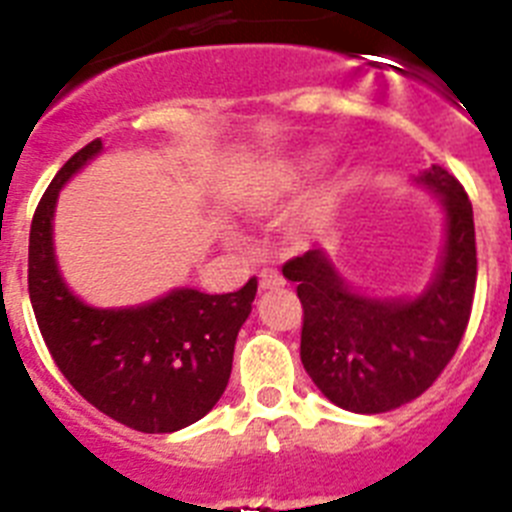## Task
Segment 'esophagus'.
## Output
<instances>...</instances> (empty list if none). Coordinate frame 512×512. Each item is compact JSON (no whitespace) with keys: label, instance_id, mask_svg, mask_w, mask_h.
Returning a JSON list of instances; mask_svg holds the SVG:
<instances>
[{"label":"esophagus","instance_id":"1","mask_svg":"<svg viewBox=\"0 0 512 512\" xmlns=\"http://www.w3.org/2000/svg\"><path fill=\"white\" fill-rule=\"evenodd\" d=\"M284 284V279L279 277V271H274V269H261L259 271V289L261 292H266V289H277V287H282Z\"/></svg>","mask_w":512,"mask_h":512}]
</instances>
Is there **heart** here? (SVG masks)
Instances as JSON below:
<instances>
[{
    "mask_svg": "<svg viewBox=\"0 0 512 512\" xmlns=\"http://www.w3.org/2000/svg\"><path fill=\"white\" fill-rule=\"evenodd\" d=\"M325 158H328V151L323 148H305L289 156L269 158L256 166L243 182V187L235 194V205L251 217L277 212L305 184L307 176L325 164Z\"/></svg>",
    "mask_w": 512,
    "mask_h": 512,
    "instance_id": "obj_1",
    "label": "heart"
}]
</instances>
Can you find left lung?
Returning a JSON list of instances; mask_svg holds the SVG:
<instances>
[{
	"label": "left lung",
	"instance_id": "obj_1",
	"mask_svg": "<svg viewBox=\"0 0 512 512\" xmlns=\"http://www.w3.org/2000/svg\"><path fill=\"white\" fill-rule=\"evenodd\" d=\"M436 194L443 248L431 282L415 297L354 289L330 253L312 248L284 264L302 302L300 359L333 405L351 413H390L423 395L459 348L477 284L474 215L467 192L441 166L413 176Z\"/></svg>",
	"mask_w": 512,
	"mask_h": 512
}]
</instances>
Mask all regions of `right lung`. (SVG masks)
Wrapping results in <instances>:
<instances>
[{"mask_svg":"<svg viewBox=\"0 0 512 512\" xmlns=\"http://www.w3.org/2000/svg\"><path fill=\"white\" fill-rule=\"evenodd\" d=\"M102 153V140L61 166L30 225L27 289L61 374L94 408L140 433H174L205 418L228 387L238 330L256 279L228 295L176 287L133 307H92L66 284L53 246L58 194Z\"/></svg>","mask_w":512,"mask_h":512,"instance_id":"right-lung-1","label":"right lung"}]
</instances>
